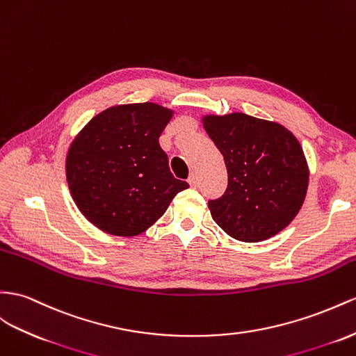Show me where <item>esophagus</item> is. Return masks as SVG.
<instances>
[{"label":"esophagus","mask_w":356,"mask_h":356,"mask_svg":"<svg viewBox=\"0 0 356 356\" xmlns=\"http://www.w3.org/2000/svg\"><path fill=\"white\" fill-rule=\"evenodd\" d=\"M188 184L193 188H195L198 185V177H197L195 172H191L189 177H188Z\"/></svg>","instance_id":"1"}]
</instances>
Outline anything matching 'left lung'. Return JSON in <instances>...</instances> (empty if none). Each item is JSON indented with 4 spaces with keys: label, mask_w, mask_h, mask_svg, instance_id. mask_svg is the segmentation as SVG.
Instances as JSON below:
<instances>
[{
    "label": "left lung",
    "mask_w": 356,
    "mask_h": 356,
    "mask_svg": "<svg viewBox=\"0 0 356 356\" xmlns=\"http://www.w3.org/2000/svg\"><path fill=\"white\" fill-rule=\"evenodd\" d=\"M203 126L229 175L224 195L209 202L213 221L242 242L284 230L304 204L309 177L296 136L280 123L243 113L204 115Z\"/></svg>",
    "instance_id": "8db88e82"
}]
</instances>
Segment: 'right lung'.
<instances>
[{
  "mask_svg": "<svg viewBox=\"0 0 356 356\" xmlns=\"http://www.w3.org/2000/svg\"><path fill=\"white\" fill-rule=\"evenodd\" d=\"M172 111L158 104L117 105L99 113L72 141L66 177L79 212L105 233L136 236L189 188L171 175L159 136Z\"/></svg>",
  "mask_w": 356,
  "mask_h": 356,
  "instance_id": "add662e5",
  "label": "right lung"
}]
</instances>
